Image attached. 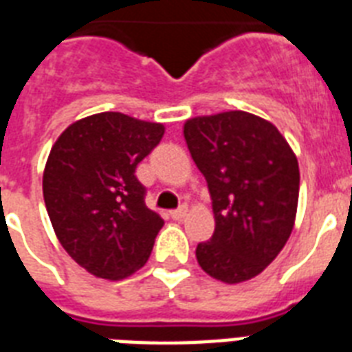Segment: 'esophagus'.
Segmentation results:
<instances>
[{
	"label": "esophagus",
	"instance_id": "1",
	"mask_svg": "<svg viewBox=\"0 0 352 352\" xmlns=\"http://www.w3.org/2000/svg\"><path fill=\"white\" fill-rule=\"evenodd\" d=\"M184 216H186V206L184 205L179 206L177 210H171V219H177V221H179V219H182Z\"/></svg>",
	"mask_w": 352,
	"mask_h": 352
}]
</instances>
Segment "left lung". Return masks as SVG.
Wrapping results in <instances>:
<instances>
[{
    "label": "left lung",
    "instance_id": "left-lung-1",
    "mask_svg": "<svg viewBox=\"0 0 352 352\" xmlns=\"http://www.w3.org/2000/svg\"><path fill=\"white\" fill-rule=\"evenodd\" d=\"M184 140L210 192L216 229L195 249L221 283H243L272 264L294 229L299 164L273 123L230 111L192 118Z\"/></svg>",
    "mask_w": 352,
    "mask_h": 352
}]
</instances>
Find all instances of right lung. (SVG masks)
I'll list each match as a JSON object with an SVG mask.
<instances>
[{"instance_id":"obj_1","label":"right lung","mask_w":352,"mask_h":352,"mask_svg":"<svg viewBox=\"0 0 352 352\" xmlns=\"http://www.w3.org/2000/svg\"><path fill=\"white\" fill-rule=\"evenodd\" d=\"M164 125L101 112L72 123L44 170V201L66 253L96 277H129L146 264L164 219L146 206L136 166Z\"/></svg>"}]
</instances>
